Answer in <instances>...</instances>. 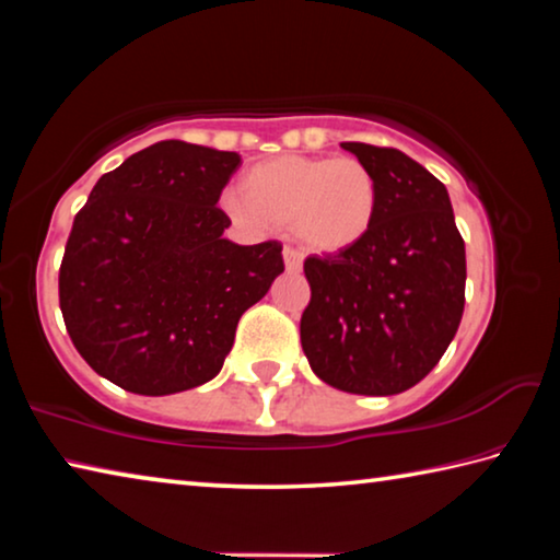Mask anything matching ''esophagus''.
Returning a JSON list of instances; mask_svg holds the SVG:
<instances>
[{
    "instance_id": "obj_1",
    "label": "esophagus",
    "mask_w": 560,
    "mask_h": 560,
    "mask_svg": "<svg viewBox=\"0 0 560 560\" xmlns=\"http://www.w3.org/2000/svg\"><path fill=\"white\" fill-rule=\"evenodd\" d=\"M283 264H287V271L299 273L301 271V264H303L301 252L293 249V246H283Z\"/></svg>"
}]
</instances>
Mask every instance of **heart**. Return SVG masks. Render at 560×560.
<instances>
[{"label": "heart", "mask_w": 560, "mask_h": 560, "mask_svg": "<svg viewBox=\"0 0 560 560\" xmlns=\"http://www.w3.org/2000/svg\"><path fill=\"white\" fill-rule=\"evenodd\" d=\"M224 210L246 230H291L308 249L340 254L358 246L377 220V179L363 160L279 155L249 167L242 192Z\"/></svg>", "instance_id": "obj_1"}]
</instances>
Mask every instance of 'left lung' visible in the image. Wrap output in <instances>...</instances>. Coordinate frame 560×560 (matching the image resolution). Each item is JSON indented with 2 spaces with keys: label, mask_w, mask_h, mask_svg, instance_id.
Segmentation results:
<instances>
[{
  "label": "left lung",
  "mask_w": 560,
  "mask_h": 560,
  "mask_svg": "<svg viewBox=\"0 0 560 560\" xmlns=\"http://www.w3.org/2000/svg\"><path fill=\"white\" fill-rule=\"evenodd\" d=\"M373 170L377 220L353 249L303 261L301 346L338 390L397 395L440 363L464 311L467 257L438 177L395 148L340 143Z\"/></svg>",
  "instance_id": "8db88e82"
}]
</instances>
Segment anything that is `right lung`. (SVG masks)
Masks as SVG:
<instances>
[{
	"instance_id": "obj_1",
	"label": "right lung",
	"mask_w": 560,
	"mask_h": 560,
	"mask_svg": "<svg viewBox=\"0 0 560 560\" xmlns=\"http://www.w3.org/2000/svg\"><path fill=\"white\" fill-rule=\"evenodd\" d=\"M242 158L160 140L103 175L75 214L59 269L81 358L138 395H173L222 371L242 314L283 271L281 244L240 246L217 202Z\"/></svg>"
}]
</instances>
